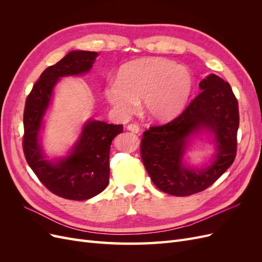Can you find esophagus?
<instances>
[{
	"mask_svg": "<svg viewBox=\"0 0 262 262\" xmlns=\"http://www.w3.org/2000/svg\"><path fill=\"white\" fill-rule=\"evenodd\" d=\"M126 128H128V130L133 132V133H139L140 132V126L137 123H130V124H128Z\"/></svg>",
	"mask_w": 262,
	"mask_h": 262,
	"instance_id": "34e87169",
	"label": "esophagus"
}]
</instances>
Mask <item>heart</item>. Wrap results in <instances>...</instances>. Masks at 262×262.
Listing matches in <instances>:
<instances>
[{
	"instance_id": "obj_1",
	"label": "heart",
	"mask_w": 262,
	"mask_h": 262,
	"mask_svg": "<svg viewBox=\"0 0 262 262\" xmlns=\"http://www.w3.org/2000/svg\"><path fill=\"white\" fill-rule=\"evenodd\" d=\"M192 86L186 67L164 58H144L123 66L117 81L106 85L105 96L119 115H130L141 100L146 116L165 121L181 112Z\"/></svg>"
}]
</instances>
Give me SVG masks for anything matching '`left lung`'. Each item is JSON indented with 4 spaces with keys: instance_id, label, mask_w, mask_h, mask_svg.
<instances>
[{
    "instance_id": "1",
    "label": "left lung",
    "mask_w": 262,
    "mask_h": 262,
    "mask_svg": "<svg viewBox=\"0 0 262 262\" xmlns=\"http://www.w3.org/2000/svg\"><path fill=\"white\" fill-rule=\"evenodd\" d=\"M201 93L177 118L149 126L141 141V157L154 185L163 192L186 196L203 191L231 166L237 152L238 101L227 82L210 74L200 82ZM207 128L214 136L217 153L211 166L189 169L182 164L188 137Z\"/></svg>"
}]
</instances>
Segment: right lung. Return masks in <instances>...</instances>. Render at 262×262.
<instances>
[{
    "label": "right lung",
    "mask_w": 262,
    "mask_h": 262,
    "mask_svg": "<svg viewBox=\"0 0 262 262\" xmlns=\"http://www.w3.org/2000/svg\"><path fill=\"white\" fill-rule=\"evenodd\" d=\"M97 55L93 51H71L47 68L27 96L24 110L23 149L29 167L49 191L69 200L91 199L107 187L110 145L123 125L90 120L70 155L54 163L45 158L39 132L59 78L89 72Z\"/></svg>",
    "instance_id": "obj_1"
}]
</instances>
